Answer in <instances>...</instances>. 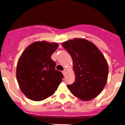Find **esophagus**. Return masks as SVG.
<instances>
[{
    "instance_id": "obj_1",
    "label": "esophagus",
    "mask_w": 125,
    "mask_h": 125,
    "mask_svg": "<svg viewBox=\"0 0 125 125\" xmlns=\"http://www.w3.org/2000/svg\"><path fill=\"white\" fill-rule=\"evenodd\" d=\"M62 72V74H63V75H64V76H65V74H66V70H65V69H64V70H63V71Z\"/></svg>"
}]
</instances>
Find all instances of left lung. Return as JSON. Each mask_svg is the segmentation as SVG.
Segmentation results:
<instances>
[{
    "label": "left lung",
    "mask_w": 125,
    "mask_h": 125,
    "mask_svg": "<svg viewBox=\"0 0 125 125\" xmlns=\"http://www.w3.org/2000/svg\"><path fill=\"white\" fill-rule=\"evenodd\" d=\"M71 56L75 80L67 87L81 100H91L103 91L107 81L109 68L99 49L89 41L76 38L62 43Z\"/></svg>",
    "instance_id": "left-lung-1"
}]
</instances>
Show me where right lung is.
Returning <instances> with one entry per match:
<instances>
[{"instance_id": "obj_1", "label": "right lung", "mask_w": 125, "mask_h": 125, "mask_svg": "<svg viewBox=\"0 0 125 125\" xmlns=\"http://www.w3.org/2000/svg\"><path fill=\"white\" fill-rule=\"evenodd\" d=\"M58 47L56 43L35 42L22 53L16 77L21 91L29 99L41 101L52 95L62 81V73L55 69L51 58Z\"/></svg>"}]
</instances>
